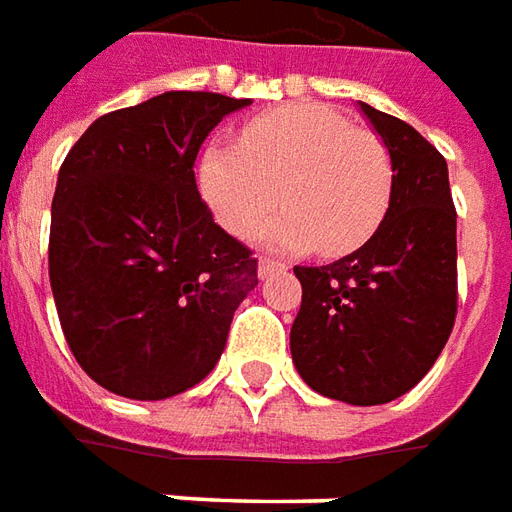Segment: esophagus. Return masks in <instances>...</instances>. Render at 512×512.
<instances>
[{"instance_id": "1", "label": "esophagus", "mask_w": 512, "mask_h": 512, "mask_svg": "<svg viewBox=\"0 0 512 512\" xmlns=\"http://www.w3.org/2000/svg\"><path fill=\"white\" fill-rule=\"evenodd\" d=\"M281 267H284V264L273 262V259H259V278L264 281V278H270L273 273H278Z\"/></svg>"}]
</instances>
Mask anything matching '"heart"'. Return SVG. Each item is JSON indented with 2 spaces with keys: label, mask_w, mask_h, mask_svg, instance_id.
<instances>
[{
  "label": "heart",
  "mask_w": 512,
  "mask_h": 512,
  "mask_svg": "<svg viewBox=\"0 0 512 512\" xmlns=\"http://www.w3.org/2000/svg\"><path fill=\"white\" fill-rule=\"evenodd\" d=\"M201 192L231 234L253 231L267 248H317L344 256L386 217L391 157L378 134L355 129L322 104L281 107L250 121L237 143L215 140L201 154Z\"/></svg>",
  "instance_id": "b5f03b06"
}]
</instances>
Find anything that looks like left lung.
<instances>
[{"label": "left lung", "mask_w": 512, "mask_h": 512, "mask_svg": "<svg viewBox=\"0 0 512 512\" xmlns=\"http://www.w3.org/2000/svg\"><path fill=\"white\" fill-rule=\"evenodd\" d=\"M391 157L378 231L339 262L295 267L303 303L289 333L311 389L347 405L411 391L444 350L458 311V215L447 159L413 126L358 101Z\"/></svg>", "instance_id": "1"}]
</instances>
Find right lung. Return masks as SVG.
<instances>
[{
	"instance_id": "right-lung-1",
	"label": "right lung",
	"mask_w": 512,
	"mask_h": 512,
	"mask_svg": "<svg viewBox=\"0 0 512 512\" xmlns=\"http://www.w3.org/2000/svg\"><path fill=\"white\" fill-rule=\"evenodd\" d=\"M250 99L170 90L101 115L52 201L49 281L65 342L99 386L168 400L215 369L256 259L212 220L195 157Z\"/></svg>"
}]
</instances>
